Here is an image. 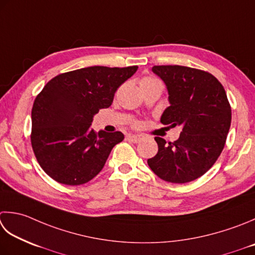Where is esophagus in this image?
Returning a JSON list of instances; mask_svg holds the SVG:
<instances>
[{"label":"esophagus","instance_id":"obj_1","mask_svg":"<svg viewBox=\"0 0 255 255\" xmlns=\"http://www.w3.org/2000/svg\"><path fill=\"white\" fill-rule=\"evenodd\" d=\"M126 139L128 141L130 142H133V143H138L141 141V137L140 136H137V134H128V136L126 137Z\"/></svg>","mask_w":255,"mask_h":255}]
</instances>
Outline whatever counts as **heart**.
I'll return each instance as SVG.
<instances>
[{
	"label": "heart",
	"mask_w": 255,
	"mask_h": 255,
	"mask_svg": "<svg viewBox=\"0 0 255 255\" xmlns=\"http://www.w3.org/2000/svg\"><path fill=\"white\" fill-rule=\"evenodd\" d=\"M156 81V79H153V78H151V77H144V78H142L141 81H140V84H143V83H150V82H154Z\"/></svg>",
	"instance_id": "1"
}]
</instances>
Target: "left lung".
<instances>
[{"label":"left lung","mask_w":255,"mask_h":255,"mask_svg":"<svg viewBox=\"0 0 255 255\" xmlns=\"http://www.w3.org/2000/svg\"><path fill=\"white\" fill-rule=\"evenodd\" d=\"M152 72L166 84L170 104L160 122L181 127V132L173 142L154 138L158 152L148 164L164 181H193L213 166L226 144L231 125L226 91L213 75L200 69L162 65L153 66Z\"/></svg>","instance_id":"1"}]
</instances>
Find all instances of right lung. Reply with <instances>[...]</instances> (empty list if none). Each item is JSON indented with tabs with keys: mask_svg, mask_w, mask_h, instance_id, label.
Here are the masks:
<instances>
[{
	"mask_svg": "<svg viewBox=\"0 0 255 255\" xmlns=\"http://www.w3.org/2000/svg\"><path fill=\"white\" fill-rule=\"evenodd\" d=\"M137 69L92 66L61 74L45 85L32 108L31 141L39 166L49 177L78 186L102 171L124 134L95 132L93 118L99 109L111 106L118 87Z\"/></svg>",
	"mask_w": 255,
	"mask_h": 255,
	"instance_id": "right-lung-1",
	"label": "right lung"
}]
</instances>
